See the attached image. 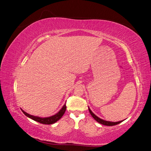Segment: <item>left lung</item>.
<instances>
[{
  "instance_id": "obj_1",
  "label": "left lung",
  "mask_w": 151,
  "mask_h": 151,
  "mask_svg": "<svg viewBox=\"0 0 151 151\" xmlns=\"http://www.w3.org/2000/svg\"><path fill=\"white\" fill-rule=\"evenodd\" d=\"M88 110H89V112L90 114H91V116H92V117L93 118V119H95L96 120V121L99 123L102 124H104V125H106V126H113V125H116V124H118L120 123H122L123 121H120V122H108V121H106V120H104V119H101L100 118H99L98 116H97L96 114H93L92 113V111L90 110V107H88Z\"/></svg>"
}]
</instances>
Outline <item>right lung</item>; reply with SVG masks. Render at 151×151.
<instances>
[{
	"mask_svg": "<svg viewBox=\"0 0 151 151\" xmlns=\"http://www.w3.org/2000/svg\"><path fill=\"white\" fill-rule=\"evenodd\" d=\"M66 109V104H65L63 106L61 110H60L58 113H56L55 114L52 116H50V117H46V118H40V117H38V116H33V115L28 114L27 113H26V112L24 111L23 109H21V111H22L24 114L27 116V117L32 119L33 120H34V121L37 122L38 123H40L42 124H53L55 122H57L59 119L61 118V117L63 116L64 113H65Z\"/></svg>",
	"mask_w": 151,
	"mask_h": 151,
	"instance_id": "1",
	"label": "right lung"
}]
</instances>
